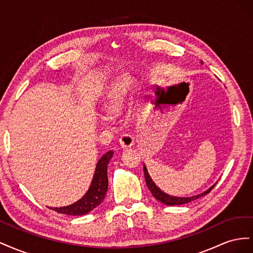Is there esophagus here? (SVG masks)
Returning a JSON list of instances; mask_svg holds the SVG:
<instances>
[{
	"mask_svg": "<svg viewBox=\"0 0 253 253\" xmlns=\"http://www.w3.org/2000/svg\"><path fill=\"white\" fill-rule=\"evenodd\" d=\"M119 143L121 145V148L124 149L131 148L134 145V138L132 137V135L129 134H122L119 138Z\"/></svg>",
	"mask_w": 253,
	"mask_h": 253,
	"instance_id": "1",
	"label": "esophagus"
}]
</instances>
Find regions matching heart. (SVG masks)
Masks as SVG:
<instances>
[{
  "label": "heart",
  "instance_id": "heart-1",
  "mask_svg": "<svg viewBox=\"0 0 253 253\" xmlns=\"http://www.w3.org/2000/svg\"><path fill=\"white\" fill-rule=\"evenodd\" d=\"M134 86V80L129 76H122L114 83L105 102V111L109 115H117L126 108L129 90Z\"/></svg>",
  "mask_w": 253,
  "mask_h": 253
}]
</instances>
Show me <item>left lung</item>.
<instances>
[{
	"label": "left lung",
	"mask_w": 253,
	"mask_h": 253,
	"mask_svg": "<svg viewBox=\"0 0 253 253\" xmlns=\"http://www.w3.org/2000/svg\"><path fill=\"white\" fill-rule=\"evenodd\" d=\"M203 64V62H202ZM143 172H144V178H145V183H147V186L149 188V190L151 191L152 195L154 196L157 201H159L160 203H163L165 205H168V206H176V205H182V204H187V203H190L192 201H195L197 200L198 197H202L206 194H208L210 191L214 188V186L216 185V182L214 183V185H212L209 189H207L206 191H204L203 193L201 194H197V195H193V196H189V197H178V196H173V195H169L165 193L164 191L160 190L156 185L155 182L153 181V179L151 178V176L148 172V169L147 167H145V165H143Z\"/></svg>",
	"instance_id": "left-lung-1"
}]
</instances>
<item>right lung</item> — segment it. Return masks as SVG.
Wrapping results in <instances>:
<instances>
[{"label": "right lung", "instance_id": "obj_1", "mask_svg": "<svg viewBox=\"0 0 253 253\" xmlns=\"http://www.w3.org/2000/svg\"><path fill=\"white\" fill-rule=\"evenodd\" d=\"M113 151H109L98 160L93 179H91L87 192L84 194L79 201L72 205L60 207V208H50V207H48V208L57 211L58 213L74 216L84 215V214H87L91 210L97 208V207L103 202L106 191H108V165L111 158L113 157Z\"/></svg>", "mask_w": 253, "mask_h": 253}]
</instances>
